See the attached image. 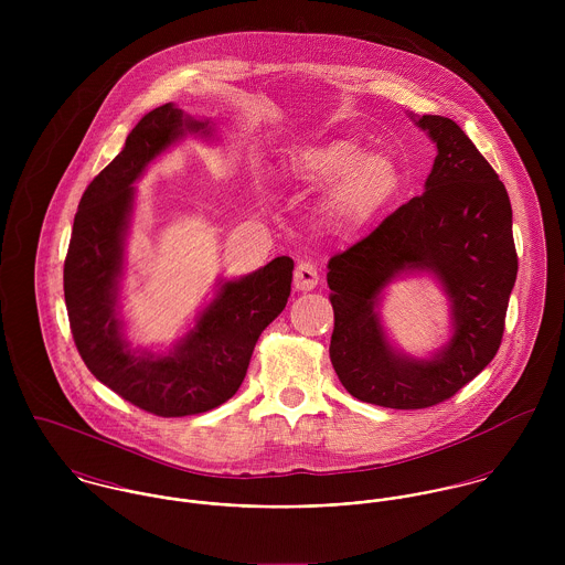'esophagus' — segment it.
<instances>
[{
	"label": "esophagus",
	"instance_id": "esophagus-1",
	"mask_svg": "<svg viewBox=\"0 0 565 565\" xmlns=\"http://www.w3.org/2000/svg\"><path fill=\"white\" fill-rule=\"evenodd\" d=\"M318 282H320L318 267L311 260H300L294 271V287L298 291H311L318 287Z\"/></svg>",
	"mask_w": 565,
	"mask_h": 565
}]
</instances>
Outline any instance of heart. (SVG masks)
Here are the masks:
<instances>
[{
    "label": "heart",
    "mask_w": 565,
    "mask_h": 565,
    "mask_svg": "<svg viewBox=\"0 0 565 565\" xmlns=\"http://www.w3.org/2000/svg\"><path fill=\"white\" fill-rule=\"evenodd\" d=\"M289 178L330 186L326 215L343 228H363L398 193L401 169L385 154H363L359 141L332 137L322 143L305 146L285 161Z\"/></svg>",
    "instance_id": "b5f03b06"
}]
</instances>
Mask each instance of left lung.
<instances>
[{
    "instance_id": "obj_1",
    "label": "left lung",
    "mask_w": 565,
    "mask_h": 565,
    "mask_svg": "<svg viewBox=\"0 0 565 565\" xmlns=\"http://www.w3.org/2000/svg\"><path fill=\"white\" fill-rule=\"evenodd\" d=\"M437 148L424 193L370 237L328 260L330 361L359 401L387 408L444 403L495 356L518 274L511 202L498 173L448 117L408 115ZM428 273L443 287L447 343L413 358L390 339L380 305L392 281Z\"/></svg>"
}]
</instances>
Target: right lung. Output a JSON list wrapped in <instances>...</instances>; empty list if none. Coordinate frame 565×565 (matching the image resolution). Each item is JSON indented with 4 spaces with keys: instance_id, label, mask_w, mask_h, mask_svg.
<instances>
[{
    "instance_id": "1",
    "label": "right lung",
    "mask_w": 565,
    "mask_h": 565,
    "mask_svg": "<svg viewBox=\"0 0 565 565\" xmlns=\"http://www.w3.org/2000/svg\"><path fill=\"white\" fill-rule=\"evenodd\" d=\"M186 137L217 143L213 121L171 102L146 113L86 186L65 258V302L82 361L124 401L162 417L204 413L237 394L260 332L287 305L294 276V260L278 256L242 278H220L213 298L167 350L132 345L119 291L135 184Z\"/></svg>"
}]
</instances>
